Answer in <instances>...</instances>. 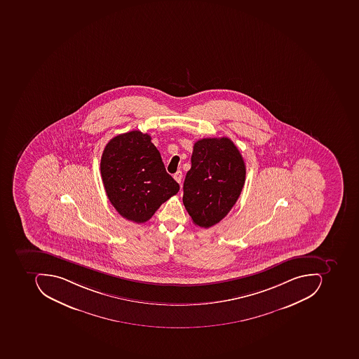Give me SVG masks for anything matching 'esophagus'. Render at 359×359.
Returning a JSON list of instances; mask_svg holds the SVG:
<instances>
[{
	"instance_id": "obj_1",
	"label": "esophagus",
	"mask_w": 359,
	"mask_h": 359,
	"mask_svg": "<svg viewBox=\"0 0 359 359\" xmlns=\"http://www.w3.org/2000/svg\"><path fill=\"white\" fill-rule=\"evenodd\" d=\"M175 180L178 183H181V180H182V171H177L176 174L174 175Z\"/></svg>"
}]
</instances>
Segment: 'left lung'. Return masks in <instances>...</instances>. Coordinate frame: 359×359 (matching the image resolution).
<instances>
[{
    "instance_id": "1",
    "label": "left lung",
    "mask_w": 359,
    "mask_h": 359,
    "mask_svg": "<svg viewBox=\"0 0 359 359\" xmlns=\"http://www.w3.org/2000/svg\"><path fill=\"white\" fill-rule=\"evenodd\" d=\"M183 183V204L194 224L212 226L230 212L246 178L242 154L226 137L204 138L193 147Z\"/></svg>"
}]
</instances>
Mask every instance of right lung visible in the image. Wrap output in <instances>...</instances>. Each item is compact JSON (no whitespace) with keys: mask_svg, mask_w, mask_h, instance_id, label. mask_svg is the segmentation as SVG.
Segmentation results:
<instances>
[{"mask_svg":"<svg viewBox=\"0 0 359 359\" xmlns=\"http://www.w3.org/2000/svg\"><path fill=\"white\" fill-rule=\"evenodd\" d=\"M100 172L111 204L133 222L152 218L161 205L179 191L150 135L139 130L109 141L101 156Z\"/></svg>","mask_w":359,"mask_h":359,"instance_id":"1","label":"right lung"}]
</instances>
